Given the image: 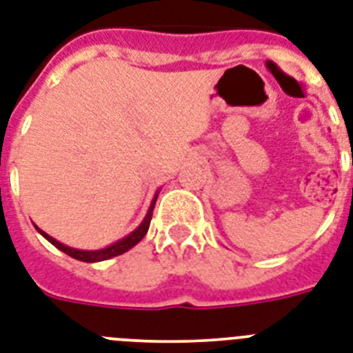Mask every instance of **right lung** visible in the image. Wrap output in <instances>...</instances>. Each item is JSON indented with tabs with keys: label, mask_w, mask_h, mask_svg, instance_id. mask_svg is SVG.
Masks as SVG:
<instances>
[{
	"label": "right lung",
	"mask_w": 353,
	"mask_h": 353,
	"mask_svg": "<svg viewBox=\"0 0 353 353\" xmlns=\"http://www.w3.org/2000/svg\"><path fill=\"white\" fill-rule=\"evenodd\" d=\"M160 191H157L155 196H153V202H151L150 209H148V212H145L144 220L141 222V225L137 227L135 231H131L130 234L124 236V238H121L119 241H115V243H112V245L104 247V249H97V250H83V249H74V247H68L65 245V243H61V241H57L55 238H52L50 234H46L45 231H41L39 227H36L37 231H39V234L43 236V238H46V240L50 241L52 245L57 247L59 250H63L65 254L72 256V258H75V260L79 261H86V263H95V261H104V260H110V258H115V256H121L124 254L126 250H130L131 247H135L139 241L142 240L145 236V232H148V229H150V222H151V216H153V208H155V202H157V196H159Z\"/></svg>",
	"instance_id": "right-lung-1"
}]
</instances>
